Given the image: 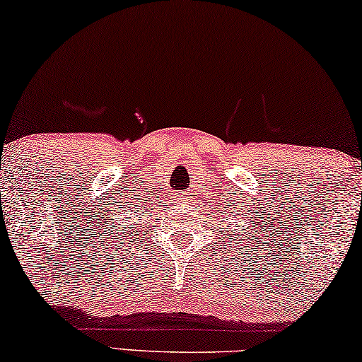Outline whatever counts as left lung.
Returning <instances> with one entry per match:
<instances>
[{
    "instance_id": "8db88e82",
    "label": "left lung",
    "mask_w": 362,
    "mask_h": 362,
    "mask_svg": "<svg viewBox=\"0 0 362 362\" xmlns=\"http://www.w3.org/2000/svg\"><path fill=\"white\" fill-rule=\"evenodd\" d=\"M232 206H234V202H232ZM244 212L245 211L242 209V207H240V211L235 212V214H230V212L224 211V214H227V219H226L227 230H224V235L230 237V239L226 240L229 245L234 244V242L244 245V244H247V240H254L257 237V222L254 219H250V217H244ZM247 214H249V212H247ZM260 234H262V230H259V235ZM257 242H259V239H257Z\"/></svg>"
}]
</instances>
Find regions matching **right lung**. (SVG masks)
<instances>
[{
    "label": "right lung",
    "instance_id": "add662e5",
    "mask_svg": "<svg viewBox=\"0 0 362 362\" xmlns=\"http://www.w3.org/2000/svg\"><path fill=\"white\" fill-rule=\"evenodd\" d=\"M108 226H103V229H100V232H103V235H97L95 239L103 240V244H107L110 249H115L118 245H133L135 242L141 240V235L145 234L143 232L141 222H135V224H128V226H122V222H118V219H110L107 221ZM127 232L125 233L124 230ZM124 244L122 245L121 242Z\"/></svg>",
    "mask_w": 362,
    "mask_h": 362
}]
</instances>
